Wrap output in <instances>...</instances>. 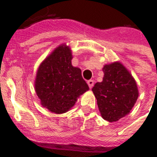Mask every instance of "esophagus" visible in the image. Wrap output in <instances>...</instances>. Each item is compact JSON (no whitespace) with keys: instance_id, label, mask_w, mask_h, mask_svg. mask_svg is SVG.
I'll return each instance as SVG.
<instances>
[{"instance_id":"obj_1","label":"esophagus","mask_w":157,"mask_h":157,"mask_svg":"<svg viewBox=\"0 0 157 157\" xmlns=\"http://www.w3.org/2000/svg\"><path fill=\"white\" fill-rule=\"evenodd\" d=\"M87 84H88L89 87L92 88V86H93V85H94V81H93V80H88V81H87Z\"/></svg>"}]
</instances>
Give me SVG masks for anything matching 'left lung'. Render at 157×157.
<instances>
[{
  "instance_id": "left-lung-1",
  "label": "left lung",
  "mask_w": 157,
  "mask_h": 157,
  "mask_svg": "<svg viewBox=\"0 0 157 157\" xmlns=\"http://www.w3.org/2000/svg\"><path fill=\"white\" fill-rule=\"evenodd\" d=\"M102 82H97L92 92L102 117L115 122L127 115L137 101L138 87L135 80L120 62L105 65Z\"/></svg>"
}]
</instances>
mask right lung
Returning a JSON list of instances; mask_svg holds the SVG:
<instances>
[{
    "label": "right lung",
    "mask_w": 157,
    "mask_h": 157,
    "mask_svg": "<svg viewBox=\"0 0 157 157\" xmlns=\"http://www.w3.org/2000/svg\"><path fill=\"white\" fill-rule=\"evenodd\" d=\"M69 46L59 45L39 65L35 91L41 105L55 113H64L75 105L77 98L88 91L82 71L71 65Z\"/></svg>",
    "instance_id": "1"
}]
</instances>
